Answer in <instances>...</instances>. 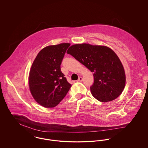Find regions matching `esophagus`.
Segmentation results:
<instances>
[{
	"mask_svg": "<svg viewBox=\"0 0 148 148\" xmlns=\"http://www.w3.org/2000/svg\"><path fill=\"white\" fill-rule=\"evenodd\" d=\"M83 77H80L78 78L77 81H78V82H82V81H83Z\"/></svg>",
	"mask_w": 148,
	"mask_h": 148,
	"instance_id": "obj_1",
	"label": "esophagus"
}]
</instances>
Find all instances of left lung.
Returning a JSON list of instances; mask_svg holds the SVG:
<instances>
[{
	"mask_svg": "<svg viewBox=\"0 0 148 148\" xmlns=\"http://www.w3.org/2000/svg\"><path fill=\"white\" fill-rule=\"evenodd\" d=\"M93 73L92 95L101 102L110 101L121 94L125 85V74L119 58L113 50L101 45L79 44L67 52Z\"/></svg>",
	"mask_w": 148,
	"mask_h": 148,
	"instance_id": "1",
	"label": "left lung"
}]
</instances>
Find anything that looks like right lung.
Segmentation results:
<instances>
[{"label": "right lung", "instance_id": "add662e5", "mask_svg": "<svg viewBox=\"0 0 148 148\" xmlns=\"http://www.w3.org/2000/svg\"><path fill=\"white\" fill-rule=\"evenodd\" d=\"M69 43L48 46L40 51L32 65L29 77L30 90L35 101L45 108L57 106L71 85L60 69Z\"/></svg>", "mask_w": 148, "mask_h": 148}]
</instances>
